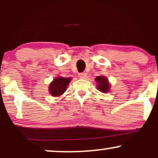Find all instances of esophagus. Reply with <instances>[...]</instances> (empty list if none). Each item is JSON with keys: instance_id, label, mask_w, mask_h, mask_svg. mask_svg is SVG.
I'll return each instance as SVG.
<instances>
[{"instance_id": "obj_1", "label": "esophagus", "mask_w": 158, "mask_h": 158, "mask_svg": "<svg viewBox=\"0 0 158 158\" xmlns=\"http://www.w3.org/2000/svg\"><path fill=\"white\" fill-rule=\"evenodd\" d=\"M79 77H80L81 79H86L87 73H79Z\"/></svg>"}]
</instances>
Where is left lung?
Returning <instances> with one entry per match:
<instances>
[{"label": "left lung", "instance_id": "obj_1", "mask_svg": "<svg viewBox=\"0 0 158 158\" xmlns=\"http://www.w3.org/2000/svg\"><path fill=\"white\" fill-rule=\"evenodd\" d=\"M97 83V88L102 93H107L110 90V84L106 77H97L95 79Z\"/></svg>", "mask_w": 158, "mask_h": 158}]
</instances>
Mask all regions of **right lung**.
Listing matches in <instances>:
<instances>
[{"label":"right lung","mask_w":158,"mask_h":158,"mask_svg":"<svg viewBox=\"0 0 158 158\" xmlns=\"http://www.w3.org/2000/svg\"><path fill=\"white\" fill-rule=\"evenodd\" d=\"M70 78H64L58 77L49 85L50 94L53 97H59L65 92L67 87L70 83Z\"/></svg>","instance_id":"obj_1"}]
</instances>
